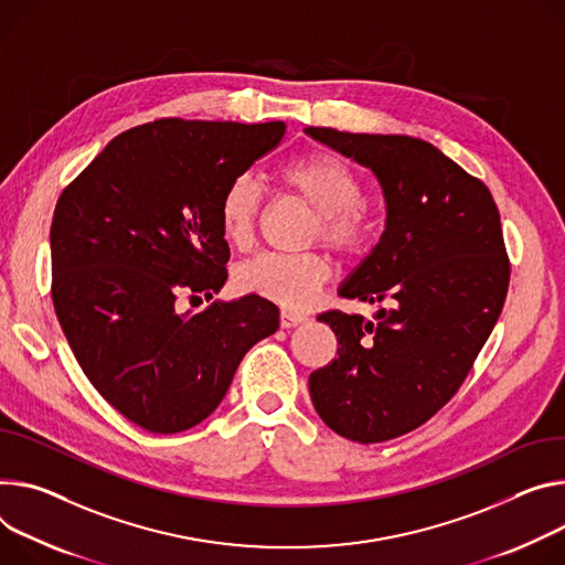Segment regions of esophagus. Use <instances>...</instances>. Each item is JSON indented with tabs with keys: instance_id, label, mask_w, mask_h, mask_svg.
<instances>
[{
	"instance_id": "1",
	"label": "esophagus",
	"mask_w": 565,
	"mask_h": 565,
	"mask_svg": "<svg viewBox=\"0 0 565 565\" xmlns=\"http://www.w3.org/2000/svg\"><path fill=\"white\" fill-rule=\"evenodd\" d=\"M306 320V316H301V313H292V311H281V316H279V324H281V329H292V327H299V324H303Z\"/></svg>"
}]
</instances>
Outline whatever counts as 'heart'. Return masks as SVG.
<instances>
[{
  "label": "heart",
  "mask_w": 565,
  "mask_h": 565,
  "mask_svg": "<svg viewBox=\"0 0 565 565\" xmlns=\"http://www.w3.org/2000/svg\"><path fill=\"white\" fill-rule=\"evenodd\" d=\"M281 186L303 200L316 212L313 238L333 252L353 256L374 232L370 204L361 198L358 173L331 152H306L286 162L277 173ZM262 214V189L249 175L234 178L218 204L221 232L234 247L254 241ZM331 279V262L320 252L259 254L236 270V286L247 295L264 297L284 309H303Z\"/></svg>",
  "instance_id": "b5f03b06"
}]
</instances>
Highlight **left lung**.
<instances>
[{
	"mask_svg": "<svg viewBox=\"0 0 565 565\" xmlns=\"http://www.w3.org/2000/svg\"><path fill=\"white\" fill-rule=\"evenodd\" d=\"M306 132L372 169L385 193V232L338 292L390 309L376 322L322 313L338 358L309 379L333 433L379 444L435 417L493 331L509 288L500 214L482 180L424 139Z\"/></svg>",
	"mask_w": 565,
	"mask_h": 565,
	"instance_id": "left-lung-1",
	"label": "left lung"
}]
</instances>
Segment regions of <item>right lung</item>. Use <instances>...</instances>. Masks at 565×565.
Segmentation results:
<instances>
[{
    "label": "right lung",
    "instance_id": "obj_1",
    "mask_svg": "<svg viewBox=\"0 0 565 565\" xmlns=\"http://www.w3.org/2000/svg\"><path fill=\"white\" fill-rule=\"evenodd\" d=\"M286 124L158 119L117 135L72 180L51 221V299L96 392L148 433L207 419L277 306L212 299L227 279L225 186L279 146Z\"/></svg>",
    "mask_w": 565,
    "mask_h": 565
}]
</instances>
